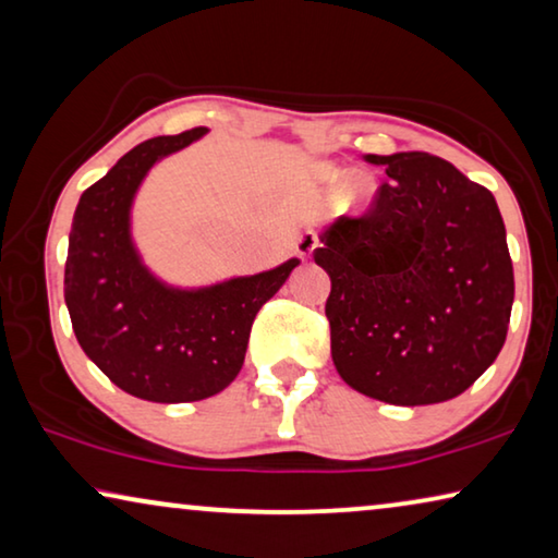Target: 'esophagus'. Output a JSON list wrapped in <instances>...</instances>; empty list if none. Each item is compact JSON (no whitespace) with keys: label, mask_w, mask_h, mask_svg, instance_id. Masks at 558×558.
I'll return each mask as SVG.
<instances>
[{"label":"esophagus","mask_w":558,"mask_h":558,"mask_svg":"<svg viewBox=\"0 0 558 558\" xmlns=\"http://www.w3.org/2000/svg\"><path fill=\"white\" fill-rule=\"evenodd\" d=\"M315 247H318V238H315V232H311V230H305L295 243V251L301 257H311Z\"/></svg>","instance_id":"1"}]
</instances>
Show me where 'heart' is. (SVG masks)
I'll return each mask as SVG.
<instances>
[{
  "instance_id": "heart-1",
  "label": "heart",
  "mask_w": 558,
  "mask_h": 558,
  "mask_svg": "<svg viewBox=\"0 0 558 558\" xmlns=\"http://www.w3.org/2000/svg\"><path fill=\"white\" fill-rule=\"evenodd\" d=\"M343 170L336 168V165H320L318 168V180L326 182V185H338L340 180H343ZM340 195L348 205L353 207V210H363L365 205L371 203V195H373V187H371V180L363 178V174H351L343 182V187H340Z\"/></svg>"
}]
</instances>
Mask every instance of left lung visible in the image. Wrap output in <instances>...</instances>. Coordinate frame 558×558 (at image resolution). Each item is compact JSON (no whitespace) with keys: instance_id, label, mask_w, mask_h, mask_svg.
I'll use <instances>...</instances> for the list:
<instances>
[{"instance_id":"8db88e82","label":"left lung","mask_w":558,"mask_h":558,"mask_svg":"<svg viewBox=\"0 0 558 558\" xmlns=\"http://www.w3.org/2000/svg\"><path fill=\"white\" fill-rule=\"evenodd\" d=\"M388 182L371 213L320 232L330 355L393 405L451 401L501 353L513 265L494 195L428 153L365 155Z\"/></svg>"}]
</instances>
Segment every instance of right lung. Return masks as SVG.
Masks as SVG:
<instances>
[{"instance_id": "right-lung-1", "label": "right lung", "mask_w": 558, "mask_h": 558, "mask_svg": "<svg viewBox=\"0 0 558 558\" xmlns=\"http://www.w3.org/2000/svg\"><path fill=\"white\" fill-rule=\"evenodd\" d=\"M207 132L153 137L82 193L64 265V303L82 351L124 393L153 403L203 401L243 368L260 307L301 260L213 286L157 278L132 238V205L147 172Z\"/></svg>"}]
</instances>
